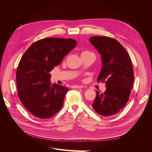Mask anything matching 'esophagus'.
Listing matches in <instances>:
<instances>
[{
    "label": "esophagus",
    "mask_w": 152,
    "mask_h": 152,
    "mask_svg": "<svg viewBox=\"0 0 152 152\" xmlns=\"http://www.w3.org/2000/svg\"><path fill=\"white\" fill-rule=\"evenodd\" d=\"M84 86H72V88H75V89H82L83 88Z\"/></svg>",
    "instance_id": "34e87169"
}]
</instances>
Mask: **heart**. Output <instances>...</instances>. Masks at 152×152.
Segmentation results:
<instances>
[{
    "instance_id": "heart-1",
    "label": "heart",
    "mask_w": 152,
    "mask_h": 152,
    "mask_svg": "<svg viewBox=\"0 0 152 152\" xmlns=\"http://www.w3.org/2000/svg\"><path fill=\"white\" fill-rule=\"evenodd\" d=\"M89 53H91V52L89 51V50H84V51H82V53H81V56H82V55L86 54H89Z\"/></svg>"
}]
</instances>
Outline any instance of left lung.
Wrapping results in <instances>:
<instances>
[{
  "label": "left lung",
  "mask_w": 152,
  "mask_h": 152,
  "mask_svg": "<svg viewBox=\"0 0 152 152\" xmlns=\"http://www.w3.org/2000/svg\"><path fill=\"white\" fill-rule=\"evenodd\" d=\"M89 41L102 56L103 66L97 80L105 82L107 86L103 93L96 91L92 107L100 115H112L125 107L129 98L134 79L131 59L115 39L94 36Z\"/></svg>",
  "instance_id": "left-lung-1"
}]
</instances>
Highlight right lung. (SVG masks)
<instances>
[{"label":"right lung","instance_id":"right-lung-1","mask_svg":"<svg viewBox=\"0 0 152 152\" xmlns=\"http://www.w3.org/2000/svg\"><path fill=\"white\" fill-rule=\"evenodd\" d=\"M72 39L45 38L32 44L23 55L16 71L18 94L33 115L49 118L61 110L66 87L50 84V72L74 48Z\"/></svg>","mask_w":152,"mask_h":152}]
</instances>
